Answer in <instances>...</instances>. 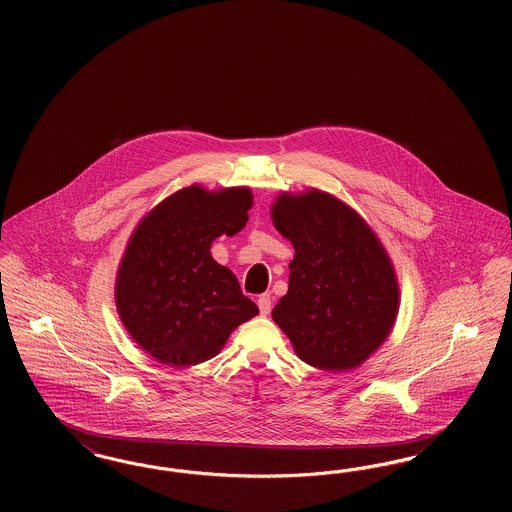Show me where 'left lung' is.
Wrapping results in <instances>:
<instances>
[{"mask_svg": "<svg viewBox=\"0 0 512 512\" xmlns=\"http://www.w3.org/2000/svg\"><path fill=\"white\" fill-rule=\"evenodd\" d=\"M253 199L247 190L184 188L138 224L122 257L115 301L124 328L165 365L213 359L228 336L259 315L236 274L211 257V244L238 234Z\"/></svg>", "mask_w": 512, "mask_h": 512, "instance_id": "1", "label": "left lung"}]
</instances>
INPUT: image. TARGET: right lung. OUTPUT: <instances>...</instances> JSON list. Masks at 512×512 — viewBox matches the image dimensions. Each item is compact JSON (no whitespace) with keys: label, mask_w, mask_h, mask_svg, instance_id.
<instances>
[{"label":"right lung","mask_w":512,"mask_h":512,"mask_svg":"<svg viewBox=\"0 0 512 512\" xmlns=\"http://www.w3.org/2000/svg\"><path fill=\"white\" fill-rule=\"evenodd\" d=\"M272 220L295 249L274 322L307 365L336 372L363 365L390 336L399 309L384 245L353 209L318 190L280 195Z\"/></svg>","instance_id":"add662e5"}]
</instances>
